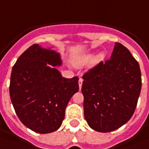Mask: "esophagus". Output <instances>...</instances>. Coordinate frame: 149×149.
I'll return each instance as SVG.
<instances>
[{
	"instance_id": "obj_1",
	"label": "esophagus",
	"mask_w": 149,
	"mask_h": 149,
	"mask_svg": "<svg viewBox=\"0 0 149 149\" xmlns=\"http://www.w3.org/2000/svg\"><path fill=\"white\" fill-rule=\"evenodd\" d=\"M82 81H83V80L81 79V78H80L79 81H78V84H79L80 90H81V86H82Z\"/></svg>"
}]
</instances>
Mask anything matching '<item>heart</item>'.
Here are the masks:
<instances>
[{
    "label": "heart",
    "instance_id": "obj_1",
    "mask_svg": "<svg viewBox=\"0 0 149 149\" xmlns=\"http://www.w3.org/2000/svg\"><path fill=\"white\" fill-rule=\"evenodd\" d=\"M92 58H93V56L91 54L84 55V56H81V57L76 59L74 61V64L77 67H81L83 65L89 63L92 60Z\"/></svg>",
    "mask_w": 149,
    "mask_h": 149
}]
</instances>
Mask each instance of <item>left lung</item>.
I'll return each mask as SVG.
<instances>
[{"label":"left lung","mask_w":149,"mask_h":149,"mask_svg":"<svg viewBox=\"0 0 149 149\" xmlns=\"http://www.w3.org/2000/svg\"><path fill=\"white\" fill-rule=\"evenodd\" d=\"M84 116L98 132L116 130L134 113L142 86L139 63L123 44L116 43L110 59L83 76Z\"/></svg>","instance_id":"8db88e82"}]
</instances>
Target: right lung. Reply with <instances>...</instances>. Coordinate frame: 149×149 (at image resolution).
<instances>
[{
	"label": "right lung",
	"instance_id": "obj_1",
	"mask_svg": "<svg viewBox=\"0 0 149 149\" xmlns=\"http://www.w3.org/2000/svg\"><path fill=\"white\" fill-rule=\"evenodd\" d=\"M61 64L58 53L33 44L12 68L10 96L14 109L19 120L36 133L58 130L70 99L79 90L77 77H63L54 68Z\"/></svg>",
	"mask_w": 149,
	"mask_h": 149
}]
</instances>
